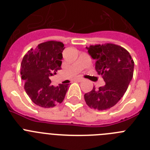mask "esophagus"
Returning a JSON list of instances; mask_svg holds the SVG:
<instances>
[{
  "instance_id": "esophagus-1",
  "label": "esophagus",
  "mask_w": 150,
  "mask_h": 150,
  "mask_svg": "<svg viewBox=\"0 0 150 150\" xmlns=\"http://www.w3.org/2000/svg\"><path fill=\"white\" fill-rule=\"evenodd\" d=\"M76 81H78V82H83V80H84V79H83V78H82V77H77L76 79Z\"/></svg>"
}]
</instances>
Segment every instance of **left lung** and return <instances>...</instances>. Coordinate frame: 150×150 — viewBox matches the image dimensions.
Masks as SVG:
<instances>
[{"mask_svg": "<svg viewBox=\"0 0 150 150\" xmlns=\"http://www.w3.org/2000/svg\"><path fill=\"white\" fill-rule=\"evenodd\" d=\"M95 60V70L103 77L105 85L85 94L87 105L98 110L113 107L125 93L132 81L134 61L126 50L117 45L106 43L86 47Z\"/></svg>", "mask_w": 150, "mask_h": 150, "instance_id": "8db88e82", "label": "left lung"}]
</instances>
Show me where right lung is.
<instances>
[{
  "label": "right lung",
  "mask_w": 150,
  "mask_h": 150,
  "mask_svg": "<svg viewBox=\"0 0 150 150\" xmlns=\"http://www.w3.org/2000/svg\"><path fill=\"white\" fill-rule=\"evenodd\" d=\"M62 42L48 41L30 49L21 64L20 74L25 82V90L34 104L44 108L54 107L63 101L68 84L51 85L50 77L61 70Z\"/></svg>",
  "instance_id": "add662e5"
}]
</instances>
